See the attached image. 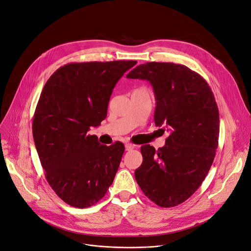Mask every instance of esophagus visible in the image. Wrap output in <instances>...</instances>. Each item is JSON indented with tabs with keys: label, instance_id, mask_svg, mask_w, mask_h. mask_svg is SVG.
I'll list each match as a JSON object with an SVG mask.
<instances>
[{
	"label": "esophagus",
	"instance_id": "34e87169",
	"mask_svg": "<svg viewBox=\"0 0 251 251\" xmlns=\"http://www.w3.org/2000/svg\"><path fill=\"white\" fill-rule=\"evenodd\" d=\"M125 148H126V150H127V151H130V150L134 149V148H135V146H134L133 144H131V143H126Z\"/></svg>",
	"mask_w": 251,
	"mask_h": 251
}]
</instances>
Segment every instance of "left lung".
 Returning a JSON list of instances; mask_svg holds the SVG:
<instances>
[{
	"instance_id": "obj_1",
	"label": "left lung",
	"mask_w": 251,
	"mask_h": 251,
	"mask_svg": "<svg viewBox=\"0 0 251 251\" xmlns=\"http://www.w3.org/2000/svg\"><path fill=\"white\" fill-rule=\"evenodd\" d=\"M126 77L150 82L155 125L169 132L164 147H141L143 161L135 170L136 181L159 206H176L198 189L214 160L219 137L214 95L199 74L180 64L148 62Z\"/></svg>"
}]
</instances>
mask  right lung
Wrapping results in <instances>:
<instances>
[{"mask_svg": "<svg viewBox=\"0 0 251 251\" xmlns=\"http://www.w3.org/2000/svg\"><path fill=\"white\" fill-rule=\"evenodd\" d=\"M136 63H70L59 68L43 88L33 137L48 183L71 206H92L113 183L124 144L101 145L88 131L106 118L114 87Z\"/></svg>", "mask_w": 251, "mask_h": 251, "instance_id": "1", "label": "right lung"}]
</instances>
